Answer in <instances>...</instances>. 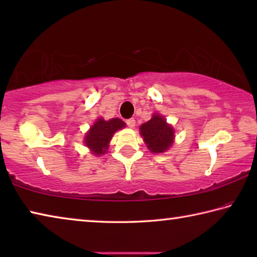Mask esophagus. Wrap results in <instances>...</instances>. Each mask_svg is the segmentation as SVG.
I'll return each mask as SVG.
<instances>
[{
	"instance_id": "esophagus-1",
	"label": "esophagus",
	"mask_w": 257,
	"mask_h": 257,
	"mask_svg": "<svg viewBox=\"0 0 257 257\" xmlns=\"http://www.w3.org/2000/svg\"><path fill=\"white\" fill-rule=\"evenodd\" d=\"M125 123H127V125H128L129 128H134L135 124H136V121H135L134 118H132V119L125 120Z\"/></svg>"
}]
</instances>
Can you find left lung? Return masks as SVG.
Returning <instances> with one entry per match:
<instances>
[{
	"instance_id": "obj_1",
	"label": "left lung",
	"mask_w": 257,
	"mask_h": 257,
	"mask_svg": "<svg viewBox=\"0 0 257 257\" xmlns=\"http://www.w3.org/2000/svg\"><path fill=\"white\" fill-rule=\"evenodd\" d=\"M141 134L149 150L153 153H162L167 151L175 138L171 125H169L163 116L159 114H154L150 121L141 125Z\"/></svg>"
}]
</instances>
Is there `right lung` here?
Wrapping results in <instances>:
<instances>
[{"instance_id": "right-lung-1", "label": "right lung", "mask_w": 257, "mask_h": 257, "mask_svg": "<svg viewBox=\"0 0 257 257\" xmlns=\"http://www.w3.org/2000/svg\"><path fill=\"white\" fill-rule=\"evenodd\" d=\"M125 123L118 118L105 121L98 119L85 136V144L92 150L95 155L104 154L108 147V142L111 141L116 130L123 128Z\"/></svg>"}]
</instances>
